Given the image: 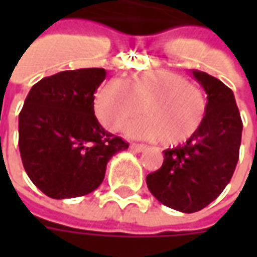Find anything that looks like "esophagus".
<instances>
[{"mask_svg": "<svg viewBox=\"0 0 257 257\" xmlns=\"http://www.w3.org/2000/svg\"><path fill=\"white\" fill-rule=\"evenodd\" d=\"M131 149L135 151H138V153H142V151H145L147 149V146L146 145H138V143H132L131 145Z\"/></svg>", "mask_w": 257, "mask_h": 257, "instance_id": "esophagus-1", "label": "esophagus"}]
</instances>
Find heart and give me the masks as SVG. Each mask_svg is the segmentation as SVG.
Instances as JSON below:
<instances>
[{
	"label": "heart",
	"instance_id": "heart-1",
	"mask_svg": "<svg viewBox=\"0 0 257 257\" xmlns=\"http://www.w3.org/2000/svg\"><path fill=\"white\" fill-rule=\"evenodd\" d=\"M95 111L100 122L115 132L142 111L145 118L129 125V136L176 146L193 138L204 125L208 100L182 75L150 70L134 74L123 84L107 82L96 95Z\"/></svg>",
	"mask_w": 257,
	"mask_h": 257
}]
</instances>
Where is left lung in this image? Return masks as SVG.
Returning <instances> with one entry per match:
<instances>
[{"instance_id": "1", "label": "left lung", "mask_w": 257, "mask_h": 257, "mask_svg": "<svg viewBox=\"0 0 257 257\" xmlns=\"http://www.w3.org/2000/svg\"><path fill=\"white\" fill-rule=\"evenodd\" d=\"M193 75L208 95L204 125L184 145L164 151L162 167L146 178L161 204L184 213L204 209L230 183L242 135L232 90L204 71Z\"/></svg>"}]
</instances>
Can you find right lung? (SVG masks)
I'll use <instances>...</instances> for the list:
<instances>
[{
    "instance_id": "1",
    "label": "right lung",
    "mask_w": 257,
    "mask_h": 257,
    "mask_svg": "<svg viewBox=\"0 0 257 257\" xmlns=\"http://www.w3.org/2000/svg\"><path fill=\"white\" fill-rule=\"evenodd\" d=\"M104 68L68 70L38 81L19 114V150L26 172L55 199L92 193L103 182L107 162L128 149L95 117V92Z\"/></svg>"
}]
</instances>
